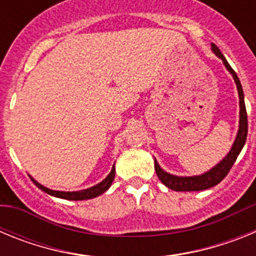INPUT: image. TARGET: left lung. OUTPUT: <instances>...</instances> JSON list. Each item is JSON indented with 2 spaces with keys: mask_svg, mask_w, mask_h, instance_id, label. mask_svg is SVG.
Here are the masks:
<instances>
[{
  "mask_svg": "<svg viewBox=\"0 0 256 256\" xmlns=\"http://www.w3.org/2000/svg\"><path fill=\"white\" fill-rule=\"evenodd\" d=\"M212 52L218 56L219 58H222L224 66L227 68V70L232 74L234 79V83L237 86V91H238V97H240V126H238V132H237L236 140H234L230 151L227 154L224 159L222 160L220 162L212 168L210 170H208L206 173L201 174V176H194V177H177V176H173V174L166 173L165 170H162L160 168V165L158 164L155 159V170L159 180L164 183L165 186L168 188L173 190V191H202V190H208L210 187L216 186L219 182L224 180L226 176L230 173L232 165L236 162L237 156L240 155L241 150H242L244 144L246 142V137H248V114H246V108H245V100H244V91L242 86L240 82L238 76H237L236 72H234L230 65L228 64V61L226 60V58L223 56V54L220 52V50L214 44H212Z\"/></svg>",
  "mask_w": 256,
  "mask_h": 256,
  "instance_id": "8db88e82",
  "label": "left lung"
}]
</instances>
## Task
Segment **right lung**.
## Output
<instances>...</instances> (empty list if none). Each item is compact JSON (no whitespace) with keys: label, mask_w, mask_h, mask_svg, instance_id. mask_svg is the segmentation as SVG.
Wrapping results in <instances>:
<instances>
[{"label":"right lung","mask_w":256,"mask_h":256,"mask_svg":"<svg viewBox=\"0 0 256 256\" xmlns=\"http://www.w3.org/2000/svg\"><path fill=\"white\" fill-rule=\"evenodd\" d=\"M114 177H115V166L112 165V172L108 173V176L102 180V182H100L98 184H96V186H94V187H90V188H87V190H82V191H76V192L54 191V190H50V188H47V187L42 186L40 183H38L37 180H33L32 177H30V180H33V183H34L38 188L42 190V191H44L46 194H48V195L55 196V198H65V200H76H76H88V198H97V196H100L101 194H104V192L108 191V190L110 188L112 180H114Z\"/></svg>","instance_id":"1"}]
</instances>
